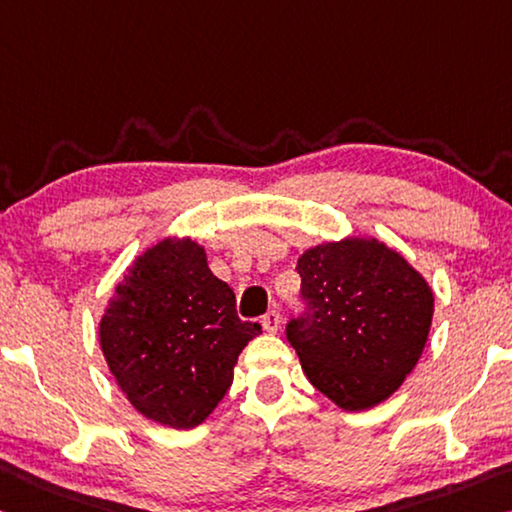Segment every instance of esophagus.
<instances>
[{"instance_id":"1","label":"esophagus","mask_w":512,"mask_h":512,"mask_svg":"<svg viewBox=\"0 0 512 512\" xmlns=\"http://www.w3.org/2000/svg\"><path fill=\"white\" fill-rule=\"evenodd\" d=\"M280 323H282V316H280V312H275V310H271V312H266L264 316H262V328L266 330V332H278L280 330Z\"/></svg>"}]
</instances>
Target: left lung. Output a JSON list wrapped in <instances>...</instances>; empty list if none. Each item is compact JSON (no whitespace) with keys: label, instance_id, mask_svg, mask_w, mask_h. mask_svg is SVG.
<instances>
[{"label":"left lung","instance_id":"obj_1","mask_svg":"<svg viewBox=\"0 0 512 512\" xmlns=\"http://www.w3.org/2000/svg\"><path fill=\"white\" fill-rule=\"evenodd\" d=\"M298 273L310 314L289 323L287 339L307 380L348 412L387 401L424 353L433 287L376 237L307 248Z\"/></svg>","mask_w":512,"mask_h":512}]
</instances>
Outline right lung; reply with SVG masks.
Wrapping results in <instances>:
<instances>
[{
	"mask_svg": "<svg viewBox=\"0 0 512 512\" xmlns=\"http://www.w3.org/2000/svg\"><path fill=\"white\" fill-rule=\"evenodd\" d=\"M97 335L132 408L189 431L223 401L239 353L262 328L239 319L232 289L209 269L205 246L166 237L127 266Z\"/></svg>",
	"mask_w": 512,
	"mask_h": 512,
	"instance_id": "right-lung-1",
	"label": "right lung"
}]
</instances>
